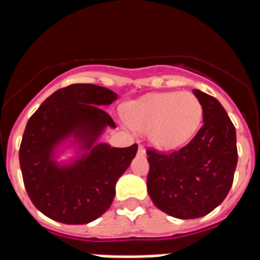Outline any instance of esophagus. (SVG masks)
<instances>
[{"label":"esophagus","mask_w":260,"mask_h":260,"mask_svg":"<svg viewBox=\"0 0 260 260\" xmlns=\"http://www.w3.org/2000/svg\"><path fill=\"white\" fill-rule=\"evenodd\" d=\"M138 152L141 153V155H146V150H144V147L139 146V148H138Z\"/></svg>","instance_id":"obj_1"}]
</instances>
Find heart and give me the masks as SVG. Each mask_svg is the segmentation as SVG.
<instances>
[{
    "label": "heart",
    "mask_w": 260,
    "mask_h": 260,
    "mask_svg": "<svg viewBox=\"0 0 260 260\" xmlns=\"http://www.w3.org/2000/svg\"><path fill=\"white\" fill-rule=\"evenodd\" d=\"M202 104L191 92H156L128 103L125 118L132 127L148 132L160 150H176L194 137L202 119Z\"/></svg>",
    "instance_id": "1"
}]
</instances>
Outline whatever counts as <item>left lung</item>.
Here are the masks:
<instances>
[{"instance_id":"1","label":"left lung","mask_w":260,"mask_h":260,"mask_svg":"<svg viewBox=\"0 0 260 260\" xmlns=\"http://www.w3.org/2000/svg\"><path fill=\"white\" fill-rule=\"evenodd\" d=\"M203 125L189 144L172 153L147 151V190L158 210L177 219H197L222 203L237 167L236 128L213 96L192 89Z\"/></svg>"}]
</instances>
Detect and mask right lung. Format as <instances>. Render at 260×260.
Returning <instances> with one entry per match:
<instances>
[{
  "instance_id": "right-lung-1",
  "label": "right lung",
  "mask_w": 260,
  "mask_h": 260,
  "mask_svg": "<svg viewBox=\"0 0 260 260\" xmlns=\"http://www.w3.org/2000/svg\"><path fill=\"white\" fill-rule=\"evenodd\" d=\"M117 93L95 84H70L49 96L27 122L19 162L27 194L36 208L63 224H87L107 212L116 183L138 151V144L116 148L98 139L116 127L103 108ZM68 143L78 155L69 163L56 160Z\"/></svg>"
}]
</instances>
